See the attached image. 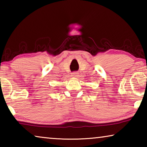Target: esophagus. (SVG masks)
<instances>
[{
  "instance_id": "esophagus-1",
  "label": "esophagus",
  "mask_w": 147,
  "mask_h": 147,
  "mask_svg": "<svg viewBox=\"0 0 147 147\" xmlns=\"http://www.w3.org/2000/svg\"><path fill=\"white\" fill-rule=\"evenodd\" d=\"M72 76L77 77L78 76V73H77V72H73V73H72Z\"/></svg>"
}]
</instances>
